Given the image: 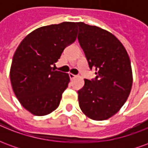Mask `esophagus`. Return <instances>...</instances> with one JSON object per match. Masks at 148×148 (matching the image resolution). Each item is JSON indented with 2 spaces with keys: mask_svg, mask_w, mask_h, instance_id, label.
Segmentation results:
<instances>
[{
  "mask_svg": "<svg viewBox=\"0 0 148 148\" xmlns=\"http://www.w3.org/2000/svg\"><path fill=\"white\" fill-rule=\"evenodd\" d=\"M69 77H70V78H71V79H74V77H76L77 76H76V75H74V74H69Z\"/></svg>",
  "mask_w": 148,
  "mask_h": 148,
  "instance_id": "34e87169",
  "label": "esophagus"
}]
</instances>
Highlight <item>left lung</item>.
<instances>
[{"instance_id": "left-lung-1", "label": "left lung", "mask_w": 148, "mask_h": 148, "mask_svg": "<svg viewBox=\"0 0 148 148\" xmlns=\"http://www.w3.org/2000/svg\"><path fill=\"white\" fill-rule=\"evenodd\" d=\"M77 39L96 77L85 79L77 91L83 113L94 121L107 120L124 106L132 85L129 56L120 40L108 31L82 22Z\"/></svg>"}]
</instances>
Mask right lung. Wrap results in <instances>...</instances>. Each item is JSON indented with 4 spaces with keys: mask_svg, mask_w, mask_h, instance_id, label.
Masks as SVG:
<instances>
[{
    "mask_svg": "<svg viewBox=\"0 0 148 148\" xmlns=\"http://www.w3.org/2000/svg\"><path fill=\"white\" fill-rule=\"evenodd\" d=\"M77 33V23L51 24L33 31L18 46L10 80L19 101L32 114L47 115L59 106L70 77L52 66L75 41Z\"/></svg>",
    "mask_w": 148,
    "mask_h": 148,
    "instance_id": "obj_1",
    "label": "right lung"
}]
</instances>
